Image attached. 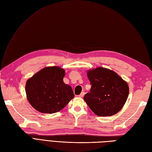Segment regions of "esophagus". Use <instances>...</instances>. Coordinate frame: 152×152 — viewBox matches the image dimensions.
<instances>
[{"instance_id": "1", "label": "esophagus", "mask_w": 152, "mask_h": 152, "mask_svg": "<svg viewBox=\"0 0 152 152\" xmlns=\"http://www.w3.org/2000/svg\"><path fill=\"white\" fill-rule=\"evenodd\" d=\"M84 94H85L84 92H82V93H81V94L79 95V97H84Z\"/></svg>"}]
</instances>
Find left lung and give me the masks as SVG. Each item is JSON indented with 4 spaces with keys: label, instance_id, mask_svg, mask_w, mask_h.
Here are the masks:
<instances>
[{
    "label": "left lung",
    "instance_id": "obj_1",
    "mask_svg": "<svg viewBox=\"0 0 152 152\" xmlns=\"http://www.w3.org/2000/svg\"><path fill=\"white\" fill-rule=\"evenodd\" d=\"M87 75L91 87L84 100L92 112L101 117L119 112L128 97V84L115 72L101 67L90 70Z\"/></svg>",
    "mask_w": 152,
    "mask_h": 152
}]
</instances>
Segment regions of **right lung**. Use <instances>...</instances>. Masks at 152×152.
Listing matches in <instances>:
<instances>
[{"mask_svg":"<svg viewBox=\"0 0 152 152\" xmlns=\"http://www.w3.org/2000/svg\"><path fill=\"white\" fill-rule=\"evenodd\" d=\"M65 72L57 66L43 68L29 79L26 93L30 104L40 112H58L74 97L71 86L64 84Z\"/></svg>","mask_w":152,"mask_h":152,"instance_id":"right-lung-1","label":"right lung"}]
</instances>
